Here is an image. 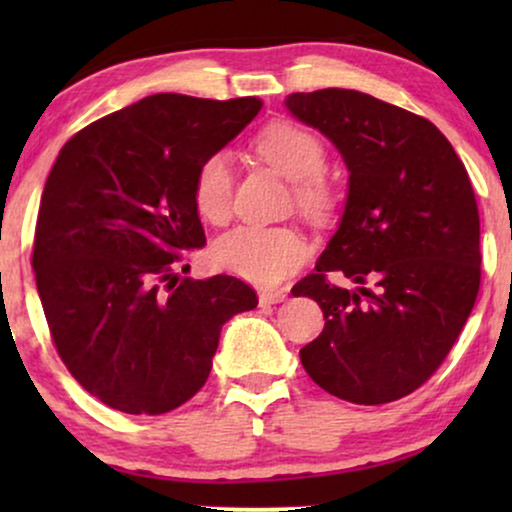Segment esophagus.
Wrapping results in <instances>:
<instances>
[{
    "instance_id": "esophagus-1",
    "label": "esophagus",
    "mask_w": 512,
    "mask_h": 512,
    "mask_svg": "<svg viewBox=\"0 0 512 512\" xmlns=\"http://www.w3.org/2000/svg\"><path fill=\"white\" fill-rule=\"evenodd\" d=\"M286 300V291H261L258 293V303L261 305H277Z\"/></svg>"
}]
</instances>
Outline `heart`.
<instances>
[{
	"label": "heart",
	"mask_w": 512,
	"mask_h": 512,
	"mask_svg": "<svg viewBox=\"0 0 512 512\" xmlns=\"http://www.w3.org/2000/svg\"><path fill=\"white\" fill-rule=\"evenodd\" d=\"M256 151L282 177L296 181L298 205L310 214L331 207L333 195L319 177L326 151L317 135L296 123L265 125L256 137ZM193 202L202 219L221 223L230 212V160L226 153L205 158L193 179ZM305 240L291 228L240 226L214 242L212 258L221 270L261 286L282 284L305 258Z\"/></svg>",
	"instance_id": "obj_1"
}]
</instances>
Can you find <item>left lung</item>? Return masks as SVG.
Masks as SVG:
<instances>
[{
	"mask_svg": "<svg viewBox=\"0 0 512 512\" xmlns=\"http://www.w3.org/2000/svg\"><path fill=\"white\" fill-rule=\"evenodd\" d=\"M284 104L331 139L349 172L338 230L312 275L293 286L326 319L300 361L342 401H398L436 373L478 298L471 179L436 125L373 95L326 88ZM326 271H342L357 289L328 285Z\"/></svg>",
	"mask_w": 512,
	"mask_h": 512,
	"instance_id": "left-lung-1",
	"label": "left lung"
}]
</instances>
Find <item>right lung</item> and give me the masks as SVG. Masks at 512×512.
<instances>
[{
	"instance_id": "obj_1",
	"label": "right lung",
	"mask_w": 512,
	"mask_h": 512,
	"mask_svg": "<svg viewBox=\"0 0 512 512\" xmlns=\"http://www.w3.org/2000/svg\"><path fill=\"white\" fill-rule=\"evenodd\" d=\"M258 111L256 97L158 93L60 149L41 193L32 270L60 359L109 408H179L207 382L223 324L258 305L237 277L174 272L179 254L207 242L195 172Z\"/></svg>"
}]
</instances>
